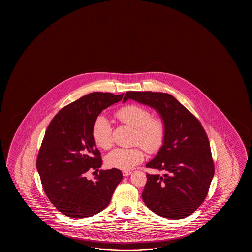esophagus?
<instances>
[{
  "mask_svg": "<svg viewBox=\"0 0 252 252\" xmlns=\"http://www.w3.org/2000/svg\"><path fill=\"white\" fill-rule=\"evenodd\" d=\"M124 177H128L129 175H131V171H123Z\"/></svg>",
  "mask_w": 252,
  "mask_h": 252,
  "instance_id": "1",
  "label": "esophagus"
}]
</instances>
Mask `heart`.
<instances>
[{
	"mask_svg": "<svg viewBox=\"0 0 252 252\" xmlns=\"http://www.w3.org/2000/svg\"><path fill=\"white\" fill-rule=\"evenodd\" d=\"M115 117L123 124L135 128L134 143L140 145L148 152L159 150L165 139V124L160 119L151 118L149 110L136 104H128L119 109ZM92 137L98 147L102 149L111 147L112 126L106 117H97L92 128ZM143 159L144 153L139 147L116 148L108 153L105 162L110 167L129 170Z\"/></svg>",
	"mask_w": 252,
	"mask_h": 252,
	"instance_id": "1",
	"label": "heart"
}]
</instances>
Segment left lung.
Wrapping results in <instances>:
<instances>
[{"instance_id":"1","label":"left lung","mask_w":252,"mask_h":252,"mask_svg":"<svg viewBox=\"0 0 252 252\" xmlns=\"http://www.w3.org/2000/svg\"><path fill=\"white\" fill-rule=\"evenodd\" d=\"M128 99L153 108L165 124L163 145L146 166L163 171L147 175L142 199L153 213L182 219L204 202L214 175L209 140L197 119L171 94L127 92Z\"/></svg>"}]
</instances>
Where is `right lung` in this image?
Instances as JSON below:
<instances>
[{"mask_svg": "<svg viewBox=\"0 0 252 252\" xmlns=\"http://www.w3.org/2000/svg\"><path fill=\"white\" fill-rule=\"evenodd\" d=\"M123 97L99 92L86 94L62 108L46 130L37 169L49 201L68 217L86 218L106 208L123 179L117 168L100 170L94 180L86 177V172L99 171L102 164L92 137L94 123Z\"/></svg>", "mask_w": 252, "mask_h": 252, "instance_id": "obj_1", "label": "right lung"}]
</instances>
